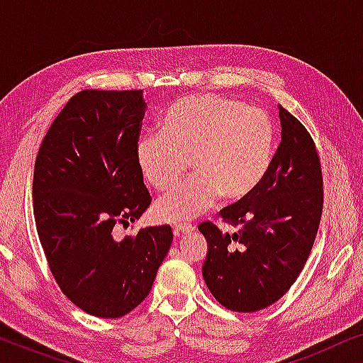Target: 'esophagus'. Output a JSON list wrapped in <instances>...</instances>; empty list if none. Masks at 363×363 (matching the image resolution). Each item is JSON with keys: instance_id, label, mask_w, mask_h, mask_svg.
<instances>
[{"instance_id": "obj_1", "label": "esophagus", "mask_w": 363, "mask_h": 363, "mask_svg": "<svg viewBox=\"0 0 363 363\" xmlns=\"http://www.w3.org/2000/svg\"><path fill=\"white\" fill-rule=\"evenodd\" d=\"M193 231H195V226L188 225V223H175V226H173V235H175L177 238L186 236Z\"/></svg>"}]
</instances>
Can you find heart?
<instances>
[{
    "label": "heart",
    "mask_w": 363,
    "mask_h": 363,
    "mask_svg": "<svg viewBox=\"0 0 363 363\" xmlns=\"http://www.w3.org/2000/svg\"><path fill=\"white\" fill-rule=\"evenodd\" d=\"M274 145V122L262 108L216 94L173 102L163 116L162 132L138 138L137 163L158 191L177 185L186 160L195 175L160 198L153 215L175 223L198 216L218 196L245 200L269 172Z\"/></svg>",
    "instance_id": "b5f03b06"
}]
</instances>
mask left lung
I'll use <instances>...</instances> for the list:
<instances>
[{
    "label": "left lung",
    "instance_id": "left-lung-1",
    "mask_svg": "<svg viewBox=\"0 0 363 363\" xmlns=\"http://www.w3.org/2000/svg\"><path fill=\"white\" fill-rule=\"evenodd\" d=\"M281 143L261 185L198 226L208 241L203 277L215 299L235 312H256L281 299L299 277L324 206L320 158L311 133L279 108Z\"/></svg>",
    "mask_w": 363,
    "mask_h": 363
}]
</instances>
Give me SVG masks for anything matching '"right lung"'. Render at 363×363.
Returning <instances> with one entry per match:
<instances>
[{
    "label": "right lung",
    "instance_id": "1",
    "mask_svg": "<svg viewBox=\"0 0 363 363\" xmlns=\"http://www.w3.org/2000/svg\"><path fill=\"white\" fill-rule=\"evenodd\" d=\"M143 116L140 89L77 92L34 163V220L51 274L79 309L104 319L145 299L173 241L167 225L122 241L113 233L152 203L135 155Z\"/></svg>",
    "mask_w": 363,
    "mask_h": 363
}]
</instances>
